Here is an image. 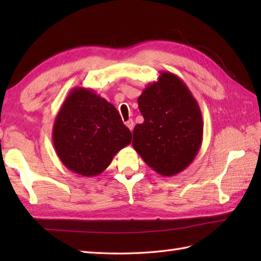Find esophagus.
<instances>
[{
	"label": "esophagus",
	"instance_id": "obj_1",
	"mask_svg": "<svg viewBox=\"0 0 261 261\" xmlns=\"http://www.w3.org/2000/svg\"><path fill=\"white\" fill-rule=\"evenodd\" d=\"M134 121H132L131 119L130 120H127L126 122H125V125L127 126V127H129V129L132 131V129H134Z\"/></svg>",
	"mask_w": 261,
	"mask_h": 261
}]
</instances>
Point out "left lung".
<instances>
[{"label":"left lung","instance_id":"left-lung-1","mask_svg":"<svg viewBox=\"0 0 261 261\" xmlns=\"http://www.w3.org/2000/svg\"><path fill=\"white\" fill-rule=\"evenodd\" d=\"M143 123L134 129L132 146L149 167L163 176L192 164L203 140L198 103L178 76L160 71L138 97Z\"/></svg>","mask_w":261,"mask_h":261}]
</instances>
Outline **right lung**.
I'll use <instances>...</instances> for the list:
<instances>
[{
  "instance_id": "add662e5",
  "label": "right lung",
  "mask_w": 261,
  "mask_h": 261,
  "mask_svg": "<svg viewBox=\"0 0 261 261\" xmlns=\"http://www.w3.org/2000/svg\"><path fill=\"white\" fill-rule=\"evenodd\" d=\"M132 135L113 104L91 88L75 87L55 119L53 142L66 168L85 177L109 167Z\"/></svg>"
}]
</instances>
